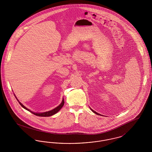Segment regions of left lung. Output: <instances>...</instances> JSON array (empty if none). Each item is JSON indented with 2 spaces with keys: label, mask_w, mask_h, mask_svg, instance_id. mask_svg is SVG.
Wrapping results in <instances>:
<instances>
[{
  "label": "left lung",
  "mask_w": 152,
  "mask_h": 152,
  "mask_svg": "<svg viewBox=\"0 0 152 152\" xmlns=\"http://www.w3.org/2000/svg\"><path fill=\"white\" fill-rule=\"evenodd\" d=\"M90 109H91V110H92V112H94V113H95V114H96V115H100V114H99V113H97V112H95V111H94V110H93V109H92L91 108H90ZM101 116H102V115H101Z\"/></svg>",
  "instance_id": "left-lung-1"
}]
</instances>
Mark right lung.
<instances>
[{
    "instance_id": "right-lung-1",
    "label": "right lung",
    "mask_w": 152,
    "mask_h": 152,
    "mask_svg": "<svg viewBox=\"0 0 152 152\" xmlns=\"http://www.w3.org/2000/svg\"><path fill=\"white\" fill-rule=\"evenodd\" d=\"M15 96L16 99H17V100H18V102H19V103L20 104V105L22 106V107H23V108L26 109L27 110L29 111L30 112H31V113H33L34 115H36V116H39V117H49V116H52V115H53L56 114V113H58V111L61 109V108L63 107V105H64V99H63V100L61 101V104H60L57 107H56L55 108H54L53 109H52V110H51L47 111V112H45L37 113V112H32V111H31V110H29V109L27 108L25 106H24V105L22 104V103H21L20 101L18 100V99L16 98V96H15Z\"/></svg>"
}]
</instances>
